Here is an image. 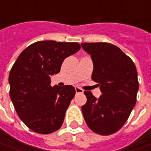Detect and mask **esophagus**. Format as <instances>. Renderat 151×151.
Listing matches in <instances>:
<instances>
[{"label":"esophagus","mask_w":151,"mask_h":151,"mask_svg":"<svg viewBox=\"0 0 151 151\" xmlns=\"http://www.w3.org/2000/svg\"><path fill=\"white\" fill-rule=\"evenodd\" d=\"M75 89H76V93H83V91H84L82 90L81 88L77 87V86H76V87H75Z\"/></svg>","instance_id":"34e87169"}]
</instances>
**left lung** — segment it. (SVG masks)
Returning a JSON list of instances; mask_svg holds the SVG:
<instances>
[{
  "instance_id": "8db88e82",
  "label": "left lung",
  "mask_w": 151,
  "mask_h": 151,
  "mask_svg": "<svg viewBox=\"0 0 151 151\" xmlns=\"http://www.w3.org/2000/svg\"><path fill=\"white\" fill-rule=\"evenodd\" d=\"M81 46L93 61L91 79L100 86L96 99L85 91L86 103L81 107L91 130L101 135L119 131L136 103L139 81L134 63L116 45L109 43H83Z\"/></svg>"
}]
</instances>
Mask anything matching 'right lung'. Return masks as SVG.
Segmentation results:
<instances>
[{
    "label": "right lung",
    "mask_w": 151,
    "mask_h": 151,
    "mask_svg": "<svg viewBox=\"0 0 151 151\" xmlns=\"http://www.w3.org/2000/svg\"><path fill=\"white\" fill-rule=\"evenodd\" d=\"M80 49L78 43L38 41L23 50L12 67L10 96L18 117L32 131L48 134L63 124L76 90L70 85L52 87L50 76L60 72L65 59Z\"/></svg>",
    "instance_id": "right-lung-1"
}]
</instances>
